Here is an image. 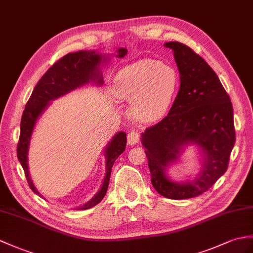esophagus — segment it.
I'll return each instance as SVG.
<instances>
[{
  "label": "esophagus",
  "mask_w": 253,
  "mask_h": 253,
  "mask_svg": "<svg viewBox=\"0 0 253 253\" xmlns=\"http://www.w3.org/2000/svg\"><path fill=\"white\" fill-rule=\"evenodd\" d=\"M139 133L137 131H130L127 136V143L129 145H136L139 143Z\"/></svg>",
  "instance_id": "esophagus-1"
}]
</instances>
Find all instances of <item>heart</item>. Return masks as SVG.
Returning a JSON list of instances; mask_svg holds the SVG:
<instances>
[{"label":"heart","instance_id":"1","mask_svg":"<svg viewBox=\"0 0 253 253\" xmlns=\"http://www.w3.org/2000/svg\"><path fill=\"white\" fill-rule=\"evenodd\" d=\"M179 75L160 60L143 59L121 69L113 80L117 98L130 101V112L141 123H154L166 115L177 96Z\"/></svg>","mask_w":253,"mask_h":253}]
</instances>
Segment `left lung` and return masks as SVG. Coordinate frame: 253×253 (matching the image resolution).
Segmentation results:
<instances>
[{
    "mask_svg": "<svg viewBox=\"0 0 253 253\" xmlns=\"http://www.w3.org/2000/svg\"><path fill=\"white\" fill-rule=\"evenodd\" d=\"M164 46L173 51L180 89L165 119L141 133V143L157 193L186 199L206 192L226 171L235 144L233 105L218 75L201 56L179 42ZM192 145L199 172L185 180L172 179L169 168L180 162Z\"/></svg>",
    "mask_w": 253,
    "mask_h": 253,
    "instance_id": "left-lung-1",
    "label": "left lung"
}]
</instances>
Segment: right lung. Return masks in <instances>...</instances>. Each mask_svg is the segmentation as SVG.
<instances>
[{"label":"right lung","instance_id":"obj_1","mask_svg":"<svg viewBox=\"0 0 253 253\" xmlns=\"http://www.w3.org/2000/svg\"><path fill=\"white\" fill-rule=\"evenodd\" d=\"M127 55L126 48H117L116 54H101L97 50H80L62 57L57 61L42 79L31 93V97L26 104L20 123V137L17 148V157L25 170V174L30 189L42 197L37 190L29 171L28 154L30 148V141L34 131L35 125L42 114L49 108L51 101L68 95L81 87L95 85L102 86L104 83L102 70L111 60V57L123 58ZM126 133L124 131L116 132L103 149L105 157V173L102 184L99 191L89 201L75 210L89 209L102 201L108 191L109 181L113 164L126 149Z\"/></svg>","mask_w":253,"mask_h":253}]
</instances>
